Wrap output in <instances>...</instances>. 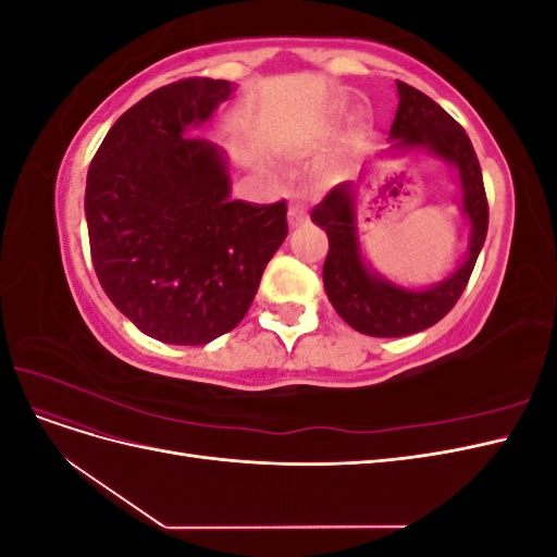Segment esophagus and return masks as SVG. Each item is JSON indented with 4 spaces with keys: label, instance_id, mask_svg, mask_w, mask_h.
I'll return each mask as SVG.
<instances>
[{
    "label": "esophagus",
    "instance_id": "esophagus-1",
    "mask_svg": "<svg viewBox=\"0 0 557 557\" xmlns=\"http://www.w3.org/2000/svg\"><path fill=\"white\" fill-rule=\"evenodd\" d=\"M288 221H290V227H301V225L307 223V209H305V205H301L297 197H293V201H290Z\"/></svg>",
    "mask_w": 557,
    "mask_h": 557
}]
</instances>
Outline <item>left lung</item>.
Here are the masks:
<instances>
[{"mask_svg": "<svg viewBox=\"0 0 557 557\" xmlns=\"http://www.w3.org/2000/svg\"><path fill=\"white\" fill-rule=\"evenodd\" d=\"M399 107L391 127L393 153L423 148L455 166L460 178L462 213L469 221L465 262L430 288H401L369 269L362 258L356 223V183L334 185L330 195L311 211V221L327 232L330 250L323 267L325 293L346 323L369 336H407L428 330L455 307L487 232V199L481 164L467 132L425 92L397 81Z\"/></svg>", "mask_w": 557, "mask_h": 557, "instance_id": "1", "label": "left lung"}]
</instances>
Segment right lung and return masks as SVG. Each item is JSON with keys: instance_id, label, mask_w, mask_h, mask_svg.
I'll return each instance as SVG.
<instances>
[{"instance_id": "obj_1", "label": "right lung", "mask_w": 557, "mask_h": 557, "mask_svg": "<svg viewBox=\"0 0 557 557\" xmlns=\"http://www.w3.org/2000/svg\"><path fill=\"white\" fill-rule=\"evenodd\" d=\"M183 78L127 109L90 162L86 218L104 293L144 334L201 346L242 323L267 262L288 237V207L230 197L227 158L190 137L232 95Z\"/></svg>"}]
</instances>
